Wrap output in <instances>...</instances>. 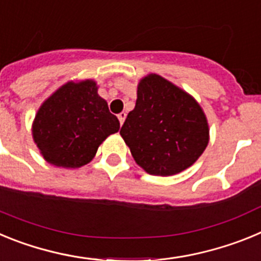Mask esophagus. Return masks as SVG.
<instances>
[{
  "instance_id": "esophagus-1",
  "label": "esophagus",
  "mask_w": 261,
  "mask_h": 261,
  "mask_svg": "<svg viewBox=\"0 0 261 261\" xmlns=\"http://www.w3.org/2000/svg\"><path fill=\"white\" fill-rule=\"evenodd\" d=\"M125 117H126L125 112H120V114L117 115V119H119V121H120V124H121V125H123L124 121H125Z\"/></svg>"
}]
</instances>
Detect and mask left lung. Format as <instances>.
<instances>
[{"mask_svg":"<svg viewBox=\"0 0 261 261\" xmlns=\"http://www.w3.org/2000/svg\"><path fill=\"white\" fill-rule=\"evenodd\" d=\"M120 135L147 174L171 176L201 156L209 144V124L191 94L150 73L138 82L136 106Z\"/></svg>","mask_w":261,"mask_h":261,"instance_id":"1","label":"left lung"}]
</instances>
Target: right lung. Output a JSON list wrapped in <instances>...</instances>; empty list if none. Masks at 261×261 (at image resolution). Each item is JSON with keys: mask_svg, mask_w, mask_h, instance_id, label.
I'll list each match as a JSON object with an SVG mask.
<instances>
[{"mask_svg": "<svg viewBox=\"0 0 261 261\" xmlns=\"http://www.w3.org/2000/svg\"><path fill=\"white\" fill-rule=\"evenodd\" d=\"M119 129V120L99 96L95 81L82 80L69 81L45 99L31 130L48 163L80 168L91 162L100 144Z\"/></svg>", "mask_w": 261, "mask_h": 261, "instance_id": "right-lung-1", "label": "right lung"}]
</instances>
